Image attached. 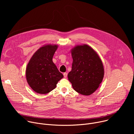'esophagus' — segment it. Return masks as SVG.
Here are the masks:
<instances>
[{"label": "esophagus", "mask_w": 134, "mask_h": 134, "mask_svg": "<svg viewBox=\"0 0 134 134\" xmlns=\"http://www.w3.org/2000/svg\"><path fill=\"white\" fill-rule=\"evenodd\" d=\"M63 75H64V77H65V78H66V77H67V73H66V72H64Z\"/></svg>", "instance_id": "esophagus-1"}]
</instances>
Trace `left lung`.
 Instances as JSON below:
<instances>
[{
	"label": "left lung",
	"mask_w": 134,
	"mask_h": 134,
	"mask_svg": "<svg viewBox=\"0 0 134 134\" xmlns=\"http://www.w3.org/2000/svg\"><path fill=\"white\" fill-rule=\"evenodd\" d=\"M71 53L73 60L68 80L75 91L90 95L102 82L104 71L102 60L97 52L87 44L75 46Z\"/></svg>",
	"instance_id": "left-lung-1"
}]
</instances>
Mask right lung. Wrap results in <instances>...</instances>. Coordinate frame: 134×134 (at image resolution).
<instances>
[{"label": "right lung", "mask_w": 134, "mask_h": 134, "mask_svg": "<svg viewBox=\"0 0 134 134\" xmlns=\"http://www.w3.org/2000/svg\"><path fill=\"white\" fill-rule=\"evenodd\" d=\"M58 47L57 44H46L40 47L27 65L25 74L27 83L37 93H48L64 77L52 62Z\"/></svg>", "instance_id": "right-lung-1"}]
</instances>
